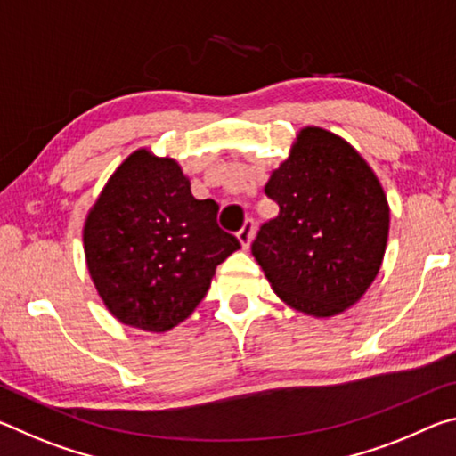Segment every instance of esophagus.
I'll return each instance as SVG.
<instances>
[{"label": "esophagus", "instance_id": "1", "mask_svg": "<svg viewBox=\"0 0 456 456\" xmlns=\"http://www.w3.org/2000/svg\"><path fill=\"white\" fill-rule=\"evenodd\" d=\"M253 233H256V223H253V219H247L245 225L241 227V231H239V233H237V239H239V243H241L243 249H247V247H249L251 239H253Z\"/></svg>", "mask_w": 456, "mask_h": 456}]
</instances>
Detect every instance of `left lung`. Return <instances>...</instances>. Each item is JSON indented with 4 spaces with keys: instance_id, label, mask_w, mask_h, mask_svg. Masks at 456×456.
Wrapping results in <instances>:
<instances>
[{
    "instance_id": "left-lung-1",
    "label": "left lung",
    "mask_w": 456,
    "mask_h": 456,
    "mask_svg": "<svg viewBox=\"0 0 456 456\" xmlns=\"http://www.w3.org/2000/svg\"><path fill=\"white\" fill-rule=\"evenodd\" d=\"M265 195L280 213L251 253L273 291L314 318L348 310L376 280L388 241V200L372 168L342 136L305 126Z\"/></svg>"
}]
</instances>
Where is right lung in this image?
Instances as JSON below:
<instances>
[{"label": "right lung", "mask_w": 456, "mask_h": 456, "mask_svg": "<svg viewBox=\"0 0 456 456\" xmlns=\"http://www.w3.org/2000/svg\"><path fill=\"white\" fill-rule=\"evenodd\" d=\"M217 211L215 200L191 195L175 159L130 154L84 223L86 265L106 310L154 334L187 320L215 269L241 247L219 229Z\"/></svg>", "instance_id": "1"}]
</instances>
